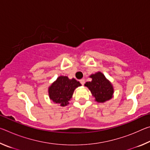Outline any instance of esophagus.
Returning <instances> with one entry per match:
<instances>
[{
    "instance_id": "esophagus-1",
    "label": "esophagus",
    "mask_w": 150,
    "mask_h": 150,
    "mask_svg": "<svg viewBox=\"0 0 150 150\" xmlns=\"http://www.w3.org/2000/svg\"><path fill=\"white\" fill-rule=\"evenodd\" d=\"M80 83H81V85H84L85 84V79H81Z\"/></svg>"
}]
</instances>
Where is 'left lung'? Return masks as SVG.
<instances>
[{
    "mask_svg": "<svg viewBox=\"0 0 150 150\" xmlns=\"http://www.w3.org/2000/svg\"><path fill=\"white\" fill-rule=\"evenodd\" d=\"M92 81L87 82L85 86L91 91L93 96L98 103H105L112 98L114 88L112 85L101 72L90 75Z\"/></svg>",
    "mask_w": 150,
    "mask_h": 150,
    "instance_id": "obj_1",
    "label": "left lung"
}]
</instances>
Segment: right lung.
<instances>
[{"mask_svg":"<svg viewBox=\"0 0 150 150\" xmlns=\"http://www.w3.org/2000/svg\"><path fill=\"white\" fill-rule=\"evenodd\" d=\"M81 85L74 78L69 79L67 76H59L48 88L50 98L60 106H67L75 88Z\"/></svg>","mask_w":150,"mask_h":150,"instance_id":"add662e5","label":"right lung"}]
</instances>
